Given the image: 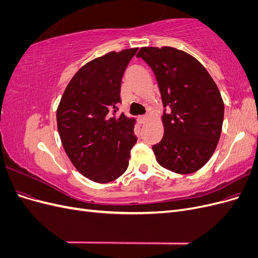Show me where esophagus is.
<instances>
[{"mask_svg":"<svg viewBox=\"0 0 258 258\" xmlns=\"http://www.w3.org/2000/svg\"><path fill=\"white\" fill-rule=\"evenodd\" d=\"M147 120H148V117L147 116H140V117H138V121L140 123H145V122H147Z\"/></svg>","mask_w":258,"mask_h":258,"instance_id":"1","label":"esophagus"}]
</instances>
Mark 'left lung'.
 Here are the masks:
<instances>
[{"label": "left lung", "instance_id": "8db88e82", "mask_svg": "<svg viewBox=\"0 0 258 258\" xmlns=\"http://www.w3.org/2000/svg\"><path fill=\"white\" fill-rule=\"evenodd\" d=\"M137 57L151 67L158 83L165 132L153 146L156 160L178 174L196 172L213 155L221 137L224 102L200 62L183 50L142 47Z\"/></svg>", "mask_w": 258, "mask_h": 258}]
</instances>
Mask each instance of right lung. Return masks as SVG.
<instances>
[{"instance_id": "obj_1", "label": "right lung", "mask_w": 258, "mask_h": 258, "mask_svg": "<svg viewBox=\"0 0 258 258\" xmlns=\"http://www.w3.org/2000/svg\"><path fill=\"white\" fill-rule=\"evenodd\" d=\"M137 51H111L83 66L57 108L58 132L68 157L93 182L103 184L119 177L137 142L136 119L115 114L123 72Z\"/></svg>"}]
</instances>
